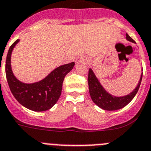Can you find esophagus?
Instances as JSON below:
<instances>
[{"mask_svg":"<svg viewBox=\"0 0 151 151\" xmlns=\"http://www.w3.org/2000/svg\"><path fill=\"white\" fill-rule=\"evenodd\" d=\"M83 61H88V59L84 56L79 57V58H77V60H76V62H77V63H79V62H83Z\"/></svg>","mask_w":151,"mask_h":151,"instance_id":"1","label":"esophagus"}]
</instances>
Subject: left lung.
I'll list each match as a JSON object with an SVG mask.
<instances>
[{
	"label": "left lung",
	"instance_id": "left-lung-1",
	"mask_svg": "<svg viewBox=\"0 0 151 151\" xmlns=\"http://www.w3.org/2000/svg\"><path fill=\"white\" fill-rule=\"evenodd\" d=\"M126 39L130 42L135 43V41L127 34H126ZM142 76L143 72L141 73L138 84L132 92L122 97H116L108 93L104 88L103 86L100 83L99 80L97 79L95 73H93V70L90 68L88 73V86L91 99L95 104L105 111H116L123 108L128 104L137 94L141 83Z\"/></svg>",
	"mask_w": 151,
	"mask_h": 151
}]
</instances>
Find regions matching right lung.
<instances>
[{
	"instance_id": "add662e5",
	"label": "right lung",
	"mask_w": 151,
	"mask_h": 151,
	"mask_svg": "<svg viewBox=\"0 0 151 151\" xmlns=\"http://www.w3.org/2000/svg\"><path fill=\"white\" fill-rule=\"evenodd\" d=\"M19 41L17 39L10 47L6 59L5 72L10 90L16 100L26 108L37 112L47 111L58 102L64 78L73 69L75 63L59 66L40 81L23 83L14 75L11 65V54Z\"/></svg>"
}]
</instances>
